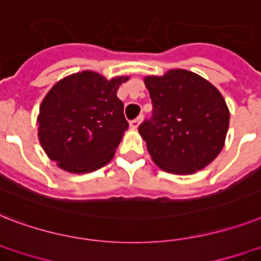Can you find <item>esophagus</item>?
I'll list each match as a JSON object with an SVG mask.
<instances>
[{"instance_id":"34e87169","label":"esophagus","mask_w":261,"mask_h":261,"mask_svg":"<svg viewBox=\"0 0 261 261\" xmlns=\"http://www.w3.org/2000/svg\"><path fill=\"white\" fill-rule=\"evenodd\" d=\"M142 119H143L142 116H138L137 119L131 120V122H130V127H131V128H133V130H137L138 127H139V124H141Z\"/></svg>"}]
</instances>
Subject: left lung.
<instances>
[{
  "mask_svg": "<svg viewBox=\"0 0 261 261\" xmlns=\"http://www.w3.org/2000/svg\"><path fill=\"white\" fill-rule=\"evenodd\" d=\"M152 118L139 126L151 160L171 174H192L211 164L225 143L229 110L211 82L186 69L145 76Z\"/></svg>",
  "mask_w": 261,
  "mask_h": 261,
  "instance_id": "obj_1",
  "label": "left lung"
}]
</instances>
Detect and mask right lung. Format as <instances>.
<instances>
[{
  "label": "right lung",
  "instance_id": "1",
  "mask_svg": "<svg viewBox=\"0 0 261 261\" xmlns=\"http://www.w3.org/2000/svg\"><path fill=\"white\" fill-rule=\"evenodd\" d=\"M130 76L107 80L94 71L55 84L40 105L37 135L48 158L63 170L84 174L112 160L128 128L116 92Z\"/></svg>",
  "mask_w": 261,
  "mask_h": 261
}]
</instances>
